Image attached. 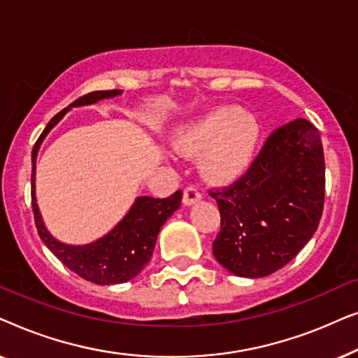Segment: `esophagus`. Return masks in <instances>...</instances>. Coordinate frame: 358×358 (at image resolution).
Instances as JSON below:
<instances>
[{
	"label": "esophagus",
	"instance_id": "1",
	"mask_svg": "<svg viewBox=\"0 0 358 358\" xmlns=\"http://www.w3.org/2000/svg\"><path fill=\"white\" fill-rule=\"evenodd\" d=\"M202 199V190L199 187H195V185H187V187L184 189V203L185 205H192L195 202H199V200Z\"/></svg>",
	"mask_w": 358,
	"mask_h": 358
}]
</instances>
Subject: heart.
I'll list each match as a JSON object with an SVG mask.
<instances>
[{
  "label": "heart",
  "instance_id": "b5f03b06",
  "mask_svg": "<svg viewBox=\"0 0 358 358\" xmlns=\"http://www.w3.org/2000/svg\"><path fill=\"white\" fill-rule=\"evenodd\" d=\"M257 138L259 127L252 115L236 107H220L180 130L176 146L189 155L205 150V173L213 179L227 180L248 168Z\"/></svg>",
  "mask_w": 358,
  "mask_h": 358
}]
</instances>
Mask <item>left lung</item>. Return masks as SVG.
<instances>
[{
    "label": "left lung",
    "mask_w": 358,
    "mask_h": 358,
    "mask_svg": "<svg viewBox=\"0 0 358 358\" xmlns=\"http://www.w3.org/2000/svg\"><path fill=\"white\" fill-rule=\"evenodd\" d=\"M208 192L222 217L215 259L238 277L271 275L320 224L326 192L320 130L305 119L278 127L234 182Z\"/></svg>",
    "instance_id": "1"
}]
</instances>
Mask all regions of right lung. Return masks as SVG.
I'll list each match as a JSON object with an SVG mask.
<instances>
[{
    "label": "right lung",
    "instance_id": "right-lung-1",
    "mask_svg": "<svg viewBox=\"0 0 358 358\" xmlns=\"http://www.w3.org/2000/svg\"><path fill=\"white\" fill-rule=\"evenodd\" d=\"M119 94L120 90L92 91L78 97L71 107L92 104V102ZM66 110L68 109L60 110L48 122L32 148L31 194L37 233L43 244L60 259L62 264H65L70 271L78 273L85 280L97 283V285H114V283L129 282L150 262L159 229L166 220L179 208L180 200H182V190H176L173 195L166 199L138 197L130 212L125 215V218L109 234L97 239L96 243L86 244V246H68V244L57 241L48 234L42 223L36 194H34V178H36V156L38 146L48 131L66 114Z\"/></svg>",
    "mask_w": 358,
    "mask_h": 358
}]
</instances>
